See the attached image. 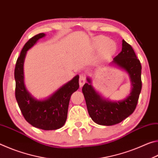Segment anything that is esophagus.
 <instances>
[{"label":"esophagus","instance_id":"34e87169","mask_svg":"<svg viewBox=\"0 0 158 158\" xmlns=\"http://www.w3.org/2000/svg\"><path fill=\"white\" fill-rule=\"evenodd\" d=\"M85 82V79L84 75H80L79 77V85L80 88H81Z\"/></svg>","mask_w":158,"mask_h":158}]
</instances>
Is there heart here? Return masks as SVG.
<instances>
[{"label":"heart","mask_w":158,"mask_h":158,"mask_svg":"<svg viewBox=\"0 0 158 158\" xmlns=\"http://www.w3.org/2000/svg\"><path fill=\"white\" fill-rule=\"evenodd\" d=\"M95 44L98 47H100L102 45H104L102 49L101 50V55L103 57H108L109 56L113 54L116 50V44L113 41H109V39L106 37L100 36L98 37L95 40Z\"/></svg>","instance_id":"b5f03b06"}]
</instances>
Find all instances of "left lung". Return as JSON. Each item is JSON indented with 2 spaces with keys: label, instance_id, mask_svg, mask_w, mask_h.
<instances>
[{
  "label": "left lung",
  "instance_id": "8db88e82",
  "mask_svg": "<svg viewBox=\"0 0 158 158\" xmlns=\"http://www.w3.org/2000/svg\"><path fill=\"white\" fill-rule=\"evenodd\" d=\"M110 64L123 69L129 75L132 89L126 98L120 101H111L103 98L93 88L90 77H87L88 83L82 88L89 116L97 124L106 126L119 123L133 113L142 86L140 61L132 47L124 40L122 51Z\"/></svg>",
  "mask_w": 158,
  "mask_h": 158
}]
</instances>
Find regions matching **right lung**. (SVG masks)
I'll return each mask as SVG.
<instances>
[{
  "mask_svg": "<svg viewBox=\"0 0 158 158\" xmlns=\"http://www.w3.org/2000/svg\"><path fill=\"white\" fill-rule=\"evenodd\" d=\"M46 35L40 33L25 44L17 58L15 69V97L23 117L33 127L44 130H57L65 123L69 100L72 94L79 89V75L63 85L44 100L32 96L24 84L23 64L27 51Z\"/></svg>",
  "mask_w": 158,
  "mask_h": 158,
  "instance_id": "1",
  "label": "right lung"
}]
</instances>
